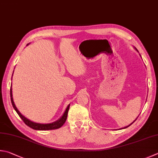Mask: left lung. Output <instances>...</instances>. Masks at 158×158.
I'll use <instances>...</instances> for the list:
<instances>
[{
    "label": "left lung",
    "instance_id": "1",
    "mask_svg": "<svg viewBox=\"0 0 158 158\" xmlns=\"http://www.w3.org/2000/svg\"><path fill=\"white\" fill-rule=\"evenodd\" d=\"M136 50H137V49H136ZM137 51H138V50H137ZM137 118H136V119H135V120H134V121H133V123H131V124H133V123H134V122H135V120H137ZM131 124H129V126H127V127H124V129H125V128H127V127H129V126H130V125H131Z\"/></svg>",
    "mask_w": 158,
    "mask_h": 158
}]
</instances>
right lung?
Returning a JSON list of instances; mask_svg holds the SVG:
<instances>
[{
	"label": "right lung",
	"instance_id": "obj_1",
	"mask_svg": "<svg viewBox=\"0 0 158 158\" xmlns=\"http://www.w3.org/2000/svg\"><path fill=\"white\" fill-rule=\"evenodd\" d=\"M29 44H27L28 45ZM13 76V74H12ZM10 97H11V104H12V106L14 107V109H15V111H16V113L19 115L20 116V118L22 119L24 123H25V124H27L28 127H29L30 128L33 129L35 130H40V131H44V130H53V129H57L60 128L63 124H64L65 122H66L67 118V114H68V111H69V106L70 105H69L67 106L66 110L64 113V114L62 115V117L58 120L57 121L54 122V123H49V124H40V123H34L31 120H29V119L26 118L25 116H23L21 114H20V111L18 110V109L16 108V105H15L14 102L13 100V98H12V89H11V86L10 88Z\"/></svg>",
	"mask_w": 158,
	"mask_h": 158
}]
</instances>
